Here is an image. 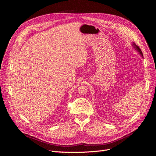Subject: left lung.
Listing matches in <instances>:
<instances>
[{
	"label": "left lung",
	"instance_id": "8db88e82",
	"mask_svg": "<svg viewBox=\"0 0 156 156\" xmlns=\"http://www.w3.org/2000/svg\"><path fill=\"white\" fill-rule=\"evenodd\" d=\"M133 46L134 47V48H135V49L136 50V51H138V53L141 55V56H142V57L143 58V53H142V51H141V50H140V49L139 48V46H137L136 45H135V44H134V43H133Z\"/></svg>",
	"mask_w": 156,
	"mask_h": 156
}]
</instances>
